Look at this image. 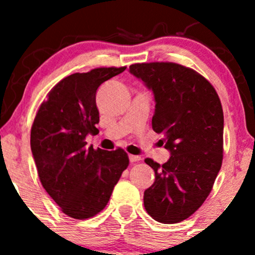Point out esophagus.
<instances>
[{
  "label": "esophagus",
  "mask_w": 255,
  "mask_h": 255,
  "mask_svg": "<svg viewBox=\"0 0 255 255\" xmlns=\"http://www.w3.org/2000/svg\"><path fill=\"white\" fill-rule=\"evenodd\" d=\"M139 160H141V157L134 156V154H129V162L130 163H136V162H139Z\"/></svg>",
  "instance_id": "34e87169"
}]
</instances>
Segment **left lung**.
Listing matches in <instances>:
<instances>
[{"label":"left lung","mask_w":255,"mask_h":255,"mask_svg":"<svg viewBox=\"0 0 255 255\" xmlns=\"http://www.w3.org/2000/svg\"><path fill=\"white\" fill-rule=\"evenodd\" d=\"M154 96L152 128L170 151L163 165L146 158L154 182L144 192L145 210L164 224L192 216L211 192L223 160L224 118L215 87L203 75L172 62L129 67Z\"/></svg>","instance_id":"8db88e82"}]
</instances>
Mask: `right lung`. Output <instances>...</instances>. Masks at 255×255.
Instances as JSON below:
<instances>
[{
  "mask_svg": "<svg viewBox=\"0 0 255 255\" xmlns=\"http://www.w3.org/2000/svg\"><path fill=\"white\" fill-rule=\"evenodd\" d=\"M126 67L96 68L62 79L40 104L31 128V150L42 186L63 213L75 219L96 216L129 164L125 150L86 147L98 133L96 93Z\"/></svg>",
  "mask_w": 255,
  "mask_h": 255,
  "instance_id": "1",
  "label": "right lung"
}]
</instances>
